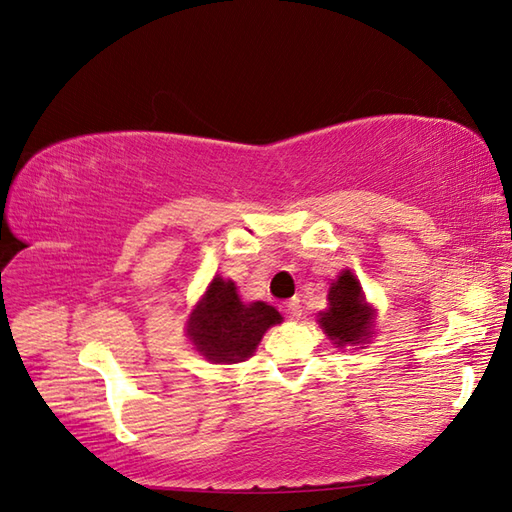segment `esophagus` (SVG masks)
Masks as SVG:
<instances>
[{
  "label": "esophagus",
  "instance_id": "obj_1",
  "mask_svg": "<svg viewBox=\"0 0 512 512\" xmlns=\"http://www.w3.org/2000/svg\"><path fill=\"white\" fill-rule=\"evenodd\" d=\"M284 312H286V317H290V319H299L301 317V303H299V299L292 297V299L284 301Z\"/></svg>",
  "mask_w": 512,
  "mask_h": 512
}]
</instances>
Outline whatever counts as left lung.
<instances>
[{
	"instance_id": "obj_1",
	"label": "left lung",
	"mask_w": 512,
	"mask_h": 512,
	"mask_svg": "<svg viewBox=\"0 0 512 512\" xmlns=\"http://www.w3.org/2000/svg\"><path fill=\"white\" fill-rule=\"evenodd\" d=\"M376 310L369 306L358 279L343 270L328 290V308L319 312V325L325 336L336 345H363L374 328Z\"/></svg>"
}]
</instances>
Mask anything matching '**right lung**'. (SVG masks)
Segmentation results:
<instances>
[{"mask_svg":"<svg viewBox=\"0 0 512 512\" xmlns=\"http://www.w3.org/2000/svg\"><path fill=\"white\" fill-rule=\"evenodd\" d=\"M281 319L284 317L264 301L244 303L235 281L215 275L189 314L187 334L195 350L209 361L239 363L253 356L264 332Z\"/></svg>","mask_w":512,"mask_h":512,"instance_id":"obj_1","label":"right lung"}]
</instances>
